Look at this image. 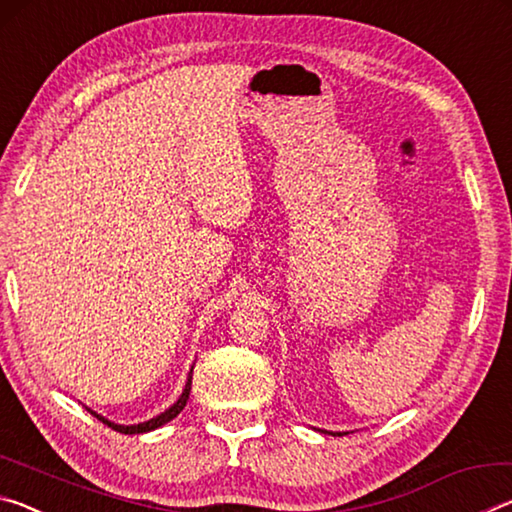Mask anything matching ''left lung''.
Listing matches in <instances>:
<instances>
[{
    "instance_id": "obj_1",
    "label": "left lung",
    "mask_w": 512,
    "mask_h": 512,
    "mask_svg": "<svg viewBox=\"0 0 512 512\" xmlns=\"http://www.w3.org/2000/svg\"><path fill=\"white\" fill-rule=\"evenodd\" d=\"M332 436H341V431H336V433H332Z\"/></svg>"
}]
</instances>
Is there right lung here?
<instances>
[{
    "instance_id": "right-lung-1",
    "label": "right lung",
    "mask_w": 512,
    "mask_h": 512,
    "mask_svg": "<svg viewBox=\"0 0 512 512\" xmlns=\"http://www.w3.org/2000/svg\"><path fill=\"white\" fill-rule=\"evenodd\" d=\"M192 372H194V366H192V370H189V377H187V381H185V388H183V393H180L178 400L173 402V404L169 406V409H164L160 415H155V418L146 420V422H137V424H117V422H112V420H108V418H103V415H99L97 411H92V409H88V411L94 415V418L101 420L103 424H108L110 429H115V431H119V433H128V436H135V433H149V431H153V429H160L162 424L171 422V420L176 418V415L187 406L189 391H192Z\"/></svg>"
}]
</instances>
